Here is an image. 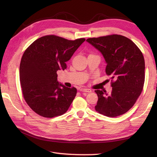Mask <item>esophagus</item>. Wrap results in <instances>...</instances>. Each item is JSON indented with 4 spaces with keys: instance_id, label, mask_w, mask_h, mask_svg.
<instances>
[{
    "instance_id": "obj_1",
    "label": "esophagus",
    "mask_w": 157,
    "mask_h": 157,
    "mask_svg": "<svg viewBox=\"0 0 157 157\" xmlns=\"http://www.w3.org/2000/svg\"><path fill=\"white\" fill-rule=\"evenodd\" d=\"M80 91L81 92H91L92 90L88 88H80Z\"/></svg>"
}]
</instances>
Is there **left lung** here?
<instances>
[{
    "mask_svg": "<svg viewBox=\"0 0 157 157\" xmlns=\"http://www.w3.org/2000/svg\"><path fill=\"white\" fill-rule=\"evenodd\" d=\"M86 41L101 52L107 63L106 74L115 80L111 93L95 90L98 96L96 111L109 117L122 115L134 105L143 90L144 56L135 43L122 35L90 38Z\"/></svg>",
    "mask_w": 157,
    "mask_h": 157,
    "instance_id": "1",
    "label": "left lung"
}]
</instances>
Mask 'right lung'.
<instances>
[{"label":"right lung","mask_w":157,"mask_h":157,"mask_svg":"<svg viewBox=\"0 0 157 157\" xmlns=\"http://www.w3.org/2000/svg\"><path fill=\"white\" fill-rule=\"evenodd\" d=\"M85 40L46 35L33 42L23 53L20 66L22 92L27 105L38 115L52 118L68 110L77 89L59 83L57 71L67 68L66 62Z\"/></svg>","instance_id":"right-lung-1"}]
</instances>
